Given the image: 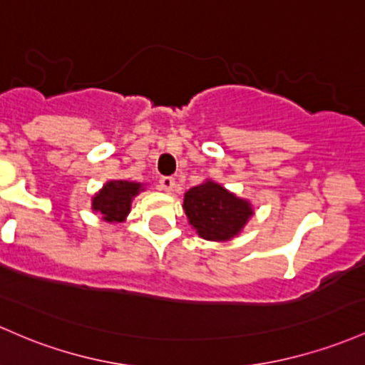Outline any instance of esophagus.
<instances>
[{"mask_svg":"<svg viewBox=\"0 0 365 365\" xmlns=\"http://www.w3.org/2000/svg\"><path fill=\"white\" fill-rule=\"evenodd\" d=\"M158 187L161 190H164V192H173V189H175V178H173V176H161V178H159Z\"/></svg>","mask_w":365,"mask_h":365,"instance_id":"esophagus-1","label":"esophagus"}]
</instances>
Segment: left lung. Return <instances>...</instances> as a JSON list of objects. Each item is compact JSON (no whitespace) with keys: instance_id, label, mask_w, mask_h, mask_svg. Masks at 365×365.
I'll return each mask as SVG.
<instances>
[{"instance_id":"obj_1","label":"left lung","mask_w":365,"mask_h":365,"mask_svg":"<svg viewBox=\"0 0 365 365\" xmlns=\"http://www.w3.org/2000/svg\"><path fill=\"white\" fill-rule=\"evenodd\" d=\"M183 210L190 225L207 241L234 237L253 215L250 202L235 197L215 182L201 183L187 192Z\"/></svg>"}]
</instances>
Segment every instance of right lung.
<instances>
[{"mask_svg":"<svg viewBox=\"0 0 365 365\" xmlns=\"http://www.w3.org/2000/svg\"><path fill=\"white\" fill-rule=\"evenodd\" d=\"M140 187V183L126 180L109 182L93 197V210L98 211L107 222H123L124 216L130 213L131 197L138 194Z\"/></svg>","mask_w":365,"mask_h":365,"instance_id":"1","label":"right lung"}]
</instances>
